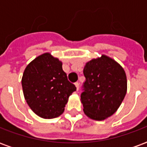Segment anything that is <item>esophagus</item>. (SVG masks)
Returning <instances> with one entry per match:
<instances>
[{"instance_id":"1","label":"esophagus","mask_w":147,"mask_h":147,"mask_svg":"<svg viewBox=\"0 0 147 147\" xmlns=\"http://www.w3.org/2000/svg\"><path fill=\"white\" fill-rule=\"evenodd\" d=\"M75 85H76V86L77 90H79V86H80V83H78V82H76V83H75Z\"/></svg>"}]
</instances>
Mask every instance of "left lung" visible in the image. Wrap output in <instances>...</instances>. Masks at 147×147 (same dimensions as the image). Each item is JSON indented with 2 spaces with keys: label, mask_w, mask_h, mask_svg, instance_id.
Instances as JSON below:
<instances>
[{
  "label": "left lung",
  "mask_w": 147,
  "mask_h": 147,
  "mask_svg": "<svg viewBox=\"0 0 147 147\" xmlns=\"http://www.w3.org/2000/svg\"><path fill=\"white\" fill-rule=\"evenodd\" d=\"M83 75V112L93 120H105L116 113L126 95L125 71L113 59L102 55L86 63Z\"/></svg>",
  "instance_id": "obj_1"
}]
</instances>
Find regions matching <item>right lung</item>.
I'll use <instances>...</instances> for the list:
<instances>
[{"mask_svg": "<svg viewBox=\"0 0 147 147\" xmlns=\"http://www.w3.org/2000/svg\"><path fill=\"white\" fill-rule=\"evenodd\" d=\"M22 87L30 108L44 119L63 113L69 96L76 90V86L67 80L62 62L49 53L38 56L26 67Z\"/></svg>", "mask_w": 147, "mask_h": 147, "instance_id": "add662e5", "label": "right lung"}]
</instances>
